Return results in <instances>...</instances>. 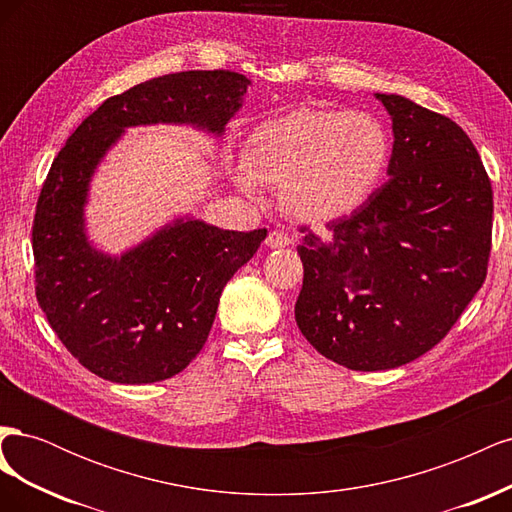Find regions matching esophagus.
<instances>
[{
	"mask_svg": "<svg viewBox=\"0 0 512 512\" xmlns=\"http://www.w3.org/2000/svg\"><path fill=\"white\" fill-rule=\"evenodd\" d=\"M290 243H292V237L284 230H271L269 237H267L269 247H286Z\"/></svg>",
	"mask_w": 512,
	"mask_h": 512,
	"instance_id": "esophagus-1",
	"label": "esophagus"
}]
</instances>
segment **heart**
Wrapping results in <instances>:
<instances>
[{
	"label": "heart",
	"mask_w": 512,
	"mask_h": 512,
	"mask_svg": "<svg viewBox=\"0 0 512 512\" xmlns=\"http://www.w3.org/2000/svg\"><path fill=\"white\" fill-rule=\"evenodd\" d=\"M389 156L391 138L378 117L307 106L256 128L235 173L241 188L254 196L262 183H284L290 211L329 222L367 203Z\"/></svg>",
	"instance_id": "b5f03b06"
}]
</instances>
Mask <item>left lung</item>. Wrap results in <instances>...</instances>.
Returning a JSON list of instances; mask_svg holds the SVG:
<instances>
[{
  "label": "left lung",
  "instance_id": "obj_1",
  "mask_svg": "<svg viewBox=\"0 0 512 512\" xmlns=\"http://www.w3.org/2000/svg\"><path fill=\"white\" fill-rule=\"evenodd\" d=\"M393 119L389 181L322 235L301 226L294 318L322 356L354 371L406 365L436 346L485 284L493 190L470 136L408 98Z\"/></svg>",
  "mask_w": 512,
  "mask_h": 512
}]
</instances>
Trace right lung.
I'll list each match as a JSON object with an SVG mask.
<instances>
[{
  "instance_id": "add662e5",
  "label": "right lung",
  "mask_w": 512,
  "mask_h": 512,
  "mask_svg": "<svg viewBox=\"0 0 512 512\" xmlns=\"http://www.w3.org/2000/svg\"><path fill=\"white\" fill-rule=\"evenodd\" d=\"M250 81L230 70L164 74L104 100L72 132L38 196L36 299L51 329L91 374L119 384L166 380L203 350L228 280L267 230L177 220L121 258L96 252L83 205L98 162L128 126L194 123L222 134Z\"/></svg>"
}]
</instances>
